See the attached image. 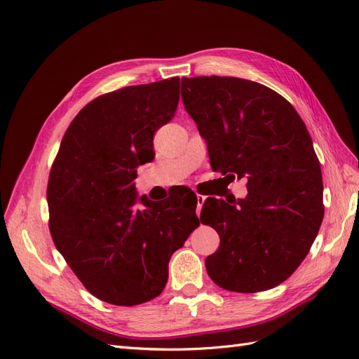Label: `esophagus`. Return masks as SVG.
I'll list each match as a JSON object with an SVG mask.
<instances>
[{"mask_svg": "<svg viewBox=\"0 0 359 359\" xmlns=\"http://www.w3.org/2000/svg\"><path fill=\"white\" fill-rule=\"evenodd\" d=\"M196 198H198V208H196V212H198V215L201 214V210H202V206H203V202H205V196L203 194H196Z\"/></svg>", "mask_w": 359, "mask_h": 359, "instance_id": "esophagus-1", "label": "esophagus"}]
</instances>
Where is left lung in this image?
<instances>
[{
	"instance_id": "8db88e82",
	"label": "left lung",
	"mask_w": 359,
	"mask_h": 359,
	"mask_svg": "<svg viewBox=\"0 0 359 359\" xmlns=\"http://www.w3.org/2000/svg\"><path fill=\"white\" fill-rule=\"evenodd\" d=\"M181 95L211 148V166L229 181L245 178L248 189L245 199H206L212 215L201 222L220 236L219 250L205 259L206 273L226 290L273 289L307 256L323 219L309 130L286 99L253 81L182 78Z\"/></svg>"
}]
</instances>
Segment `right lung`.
<instances>
[{
	"instance_id": "add662e5",
	"label": "right lung",
	"mask_w": 359,
	"mask_h": 359,
	"mask_svg": "<svg viewBox=\"0 0 359 359\" xmlns=\"http://www.w3.org/2000/svg\"><path fill=\"white\" fill-rule=\"evenodd\" d=\"M180 100V78L97 97L64 135L48 184L49 231L82 285L114 306H137L168 283L172 255L199 226L196 206L139 196L136 169Z\"/></svg>"
}]
</instances>
